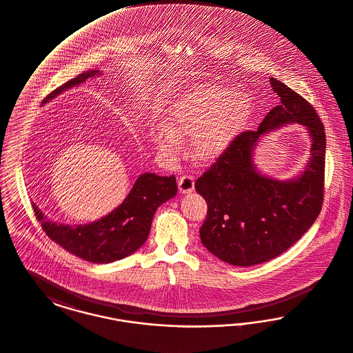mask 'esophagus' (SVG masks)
I'll return each mask as SVG.
<instances>
[{
	"label": "esophagus",
	"instance_id": "34e87169",
	"mask_svg": "<svg viewBox=\"0 0 353 353\" xmlns=\"http://www.w3.org/2000/svg\"><path fill=\"white\" fill-rule=\"evenodd\" d=\"M179 189L181 193H190L194 189V179L190 174H184L179 180Z\"/></svg>",
	"mask_w": 353,
	"mask_h": 353
}]
</instances>
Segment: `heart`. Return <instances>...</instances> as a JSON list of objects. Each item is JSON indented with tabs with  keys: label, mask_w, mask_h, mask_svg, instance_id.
<instances>
[{
	"label": "heart",
	"mask_w": 353,
	"mask_h": 353,
	"mask_svg": "<svg viewBox=\"0 0 353 353\" xmlns=\"http://www.w3.org/2000/svg\"><path fill=\"white\" fill-rule=\"evenodd\" d=\"M252 106L247 96L221 83H197L168 112L166 126L152 134L161 152L179 146V137L192 136L196 159L210 161L221 156L248 120Z\"/></svg>",
	"instance_id": "obj_1"
}]
</instances>
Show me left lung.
<instances>
[{
	"instance_id": "obj_1",
	"label": "left lung",
	"mask_w": 353,
	"mask_h": 353,
	"mask_svg": "<svg viewBox=\"0 0 353 353\" xmlns=\"http://www.w3.org/2000/svg\"><path fill=\"white\" fill-rule=\"evenodd\" d=\"M270 81L280 105L268 112L257 130L236 136L194 185L208 205L201 243L237 267L270 261L290 249L311 228L324 200V125L299 93L276 79ZM290 122L307 126L312 157L299 178L279 182L259 174L251 154L261 135Z\"/></svg>"
}]
</instances>
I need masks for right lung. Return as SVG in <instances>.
<instances>
[{"mask_svg": "<svg viewBox=\"0 0 353 353\" xmlns=\"http://www.w3.org/2000/svg\"><path fill=\"white\" fill-rule=\"evenodd\" d=\"M96 74L100 72H83L52 92L43 103ZM176 193L177 184L173 174L166 177L144 173L136 180L121 205L103 219L83 225L57 224L50 221L34 203L32 207L50 240L89 263L108 264L121 260L143 247L157 208L174 197Z\"/></svg>", "mask_w": 353, "mask_h": 353, "instance_id": "obj_1", "label": "right lung"}]
</instances>
